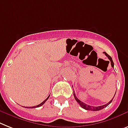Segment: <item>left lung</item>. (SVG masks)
Segmentation results:
<instances>
[{"instance_id":"left-lung-1","label":"left lung","mask_w":128,"mask_h":128,"mask_svg":"<svg viewBox=\"0 0 128 128\" xmlns=\"http://www.w3.org/2000/svg\"><path fill=\"white\" fill-rule=\"evenodd\" d=\"M103 53H104V54H105L106 56L108 57V58L109 59V60H110V63H111V66H112V67L114 68V62H113L112 59V58L110 57V56H109V55L106 52H103ZM115 94H116V93H115ZM74 98H75V99H76V101L78 102L79 104H80V105L83 108L86 109V110H93V111L100 110L103 109L104 108L106 107V106L108 105L109 104H110L111 102H112V100H113V98H112V100L109 101V102H108V103L106 104H104V105L98 106H93L88 105V104H87L84 103V102H83L81 101L80 99H78V98H77L76 95V94H75L74 93ZM113 98H114V97H113Z\"/></svg>"}]
</instances>
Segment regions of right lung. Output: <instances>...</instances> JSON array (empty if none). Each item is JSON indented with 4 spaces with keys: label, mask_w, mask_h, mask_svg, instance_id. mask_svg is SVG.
Here are the masks:
<instances>
[{
    "label": "right lung",
    "mask_w": 128,
    "mask_h": 128,
    "mask_svg": "<svg viewBox=\"0 0 128 128\" xmlns=\"http://www.w3.org/2000/svg\"><path fill=\"white\" fill-rule=\"evenodd\" d=\"M49 96H50V94L49 95H48V96L47 98H46V99H45V100H44V101H42V102H41V103L40 104H38V105H37V106H30V107H26V108H37V107H39V106H42V104H43L44 103V102H45L46 101V100H47V99L48 98H49Z\"/></svg>",
    "instance_id": "obj_1"
}]
</instances>
